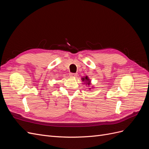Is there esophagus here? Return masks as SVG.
I'll return each mask as SVG.
<instances>
[{"label":"esophagus","mask_w":149,"mask_h":149,"mask_svg":"<svg viewBox=\"0 0 149 149\" xmlns=\"http://www.w3.org/2000/svg\"><path fill=\"white\" fill-rule=\"evenodd\" d=\"M77 73H70V76H71V77H74V78H75V77H76V76H77Z\"/></svg>","instance_id":"34e87169"}]
</instances>
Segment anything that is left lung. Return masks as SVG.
<instances>
[{"label": "left lung", "mask_w": 149, "mask_h": 149, "mask_svg": "<svg viewBox=\"0 0 149 149\" xmlns=\"http://www.w3.org/2000/svg\"><path fill=\"white\" fill-rule=\"evenodd\" d=\"M82 80H83V81H86V82H87L86 83V84H88V85H90V81H89V79L88 78V76H86L85 78H82ZM89 89H91V88H89Z\"/></svg>", "instance_id": "1"}]
</instances>
